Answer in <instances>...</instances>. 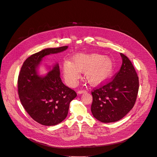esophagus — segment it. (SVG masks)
<instances>
[{"label": "esophagus", "mask_w": 157, "mask_h": 157, "mask_svg": "<svg viewBox=\"0 0 157 157\" xmlns=\"http://www.w3.org/2000/svg\"><path fill=\"white\" fill-rule=\"evenodd\" d=\"M87 91L86 90H78V93L79 94H83V93H86Z\"/></svg>", "instance_id": "esophagus-1"}]
</instances>
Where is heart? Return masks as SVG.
<instances>
[{"label":"heart","instance_id":"obj_1","mask_svg":"<svg viewBox=\"0 0 157 157\" xmlns=\"http://www.w3.org/2000/svg\"><path fill=\"white\" fill-rule=\"evenodd\" d=\"M113 63L109 57L98 54H79L74 56L73 62L65 60L63 71L66 82L74 85L80 72H85V78L90 85H97L106 81L113 71Z\"/></svg>","mask_w":157,"mask_h":157}]
</instances>
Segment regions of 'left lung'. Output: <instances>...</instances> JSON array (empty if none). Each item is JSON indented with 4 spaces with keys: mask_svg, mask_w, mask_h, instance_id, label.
Instances as JSON below:
<instances>
[{
    "mask_svg": "<svg viewBox=\"0 0 157 157\" xmlns=\"http://www.w3.org/2000/svg\"><path fill=\"white\" fill-rule=\"evenodd\" d=\"M123 63L114 79L92 91L91 112L102 123L122 119L133 108L139 90V77L129 59L120 53Z\"/></svg>",
    "mask_w": 157,
    "mask_h": 157,
    "instance_id": "1",
    "label": "left lung"
}]
</instances>
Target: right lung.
I'll return each instance as SVG.
<instances>
[{"instance_id":"right-lung-1","label":"right lung","mask_w":157,"mask_h":157,"mask_svg":"<svg viewBox=\"0 0 157 157\" xmlns=\"http://www.w3.org/2000/svg\"><path fill=\"white\" fill-rule=\"evenodd\" d=\"M68 46L48 48L29 57L23 63L18 79V92L23 107L36 122L54 126L67 117L70 103L77 94L62 81L59 64L44 77L37 74L43 57L57 54Z\"/></svg>"}]
</instances>
